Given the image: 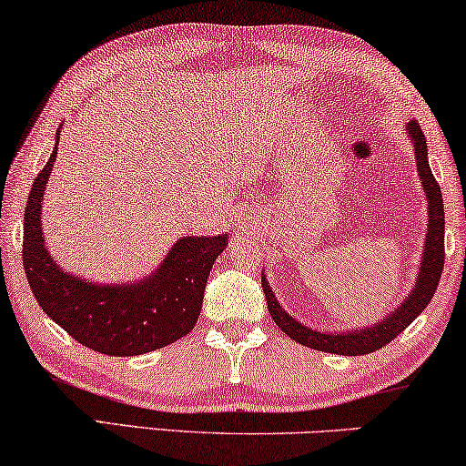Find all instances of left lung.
<instances>
[{"label":"left lung","instance_id":"left-lung-1","mask_svg":"<svg viewBox=\"0 0 466 466\" xmlns=\"http://www.w3.org/2000/svg\"><path fill=\"white\" fill-rule=\"evenodd\" d=\"M407 129L411 133L413 150H416V163H418V174L422 177V187L426 190V199H429V233H426V244H424V258L420 265V276L416 282V290L405 299V303L388 316V320L378 322L371 329L365 330H350L348 335H330V333H316L297 320H292V316L279 308V303L273 297L269 286H267L265 278L263 290L267 297V308L273 322L284 330L290 339L301 343V346L320 350V352L330 354H341V356H362L375 350L384 348L386 343L397 339L400 330H405L416 318L422 314L424 308H429L432 295H435L439 279H441L443 271V260H445V244H443V233H445V214H443V197L439 182L432 176L429 167V158H426V139L418 120H411L407 125Z\"/></svg>","mask_w":466,"mask_h":466}]
</instances>
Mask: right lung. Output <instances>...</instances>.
<instances>
[{
	"label": "right lung",
	"mask_w": 466,
	"mask_h": 466,
	"mask_svg": "<svg viewBox=\"0 0 466 466\" xmlns=\"http://www.w3.org/2000/svg\"><path fill=\"white\" fill-rule=\"evenodd\" d=\"M50 155L31 187L23 225L25 276L42 309L82 346L107 356H136L188 335L227 238H182L150 279L127 286L82 282L61 271L42 239V193L56 161Z\"/></svg>",
	"instance_id": "add662e5"
}]
</instances>
